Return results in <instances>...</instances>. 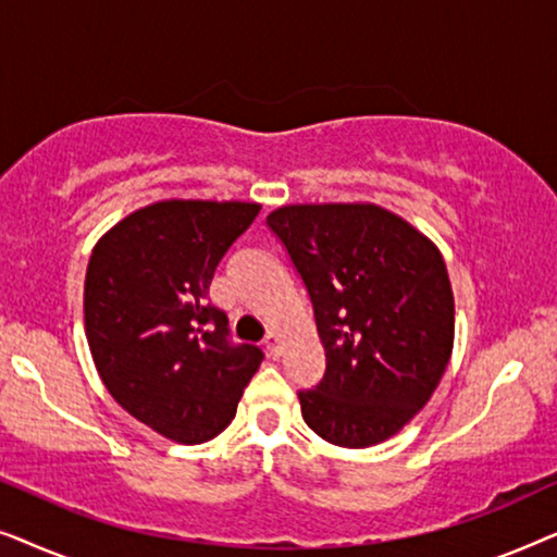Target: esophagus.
<instances>
[{
	"label": "esophagus",
	"mask_w": 557,
	"mask_h": 557,
	"mask_svg": "<svg viewBox=\"0 0 557 557\" xmlns=\"http://www.w3.org/2000/svg\"><path fill=\"white\" fill-rule=\"evenodd\" d=\"M263 345H265V349H269V355H271V357H281V337H278L276 332H269V334H265V342H263Z\"/></svg>",
	"instance_id": "1"
}]
</instances>
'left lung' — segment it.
<instances>
[{"instance_id": "1", "label": "left lung", "mask_w": 557, "mask_h": 557, "mask_svg": "<svg viewBox=\"0 0 557 557\" xmlns=\"http://www.w3.org/2000/svg\"><path fill=\"white\" fill-rule=\"evenodd\" d=\"M314 307L324 377L301 416L334 446L398 433L441 383L454 294L438 248L377 205H286L265 218Z\"/></svg>"}]
</instances>
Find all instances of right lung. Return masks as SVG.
<instances>
[{
    "label": "right lung",
    "instance_id": "right-lung-1",
    "mask_svg": "<svg viewBox=\"0 0 557 557\" xmlns=\"http://www.w3.org/2000/svg\"><path fill=\"white\" fill-rule=\"evenodd\" d=\"M261 205L164 200L113 225L86 271V337L106 391L126 413L177 444L215 438L263 352L231 342L208 301L227 248Z\"/></svg>",
    "mask_w": 557,
    "mask_h": 557
}]
</instances>
